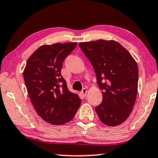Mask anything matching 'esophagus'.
<instances>
[{
    "instance_id": "esophagus-1",
    "label": "esophagus",
    "mask_w": 158,
    "mask_h": 158,
    "mask_svg": "<svg viewBox=\"0 0 158 158\" xmlns=\"http://www.w3.org/2000/svg\"><path fill=\"white\" fill-rule=\"evenodd\" d=\"M87 93V89H86V88H84V89H83L81 91V94L83 96H86Z\"/></svg>"
}]
</instances>
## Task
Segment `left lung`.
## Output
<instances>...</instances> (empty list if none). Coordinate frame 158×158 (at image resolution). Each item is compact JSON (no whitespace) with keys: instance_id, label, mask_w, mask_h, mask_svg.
Wrapping results in <instances>:
<instances>
[{"instance_id":"left-lung-1","label":"left lung","mask_w":158,"mask_h":158,"mask_svg":"<svg viewBox=\"0 0 158 158\" xmlns=\"http://www.w3.org/2000/svg\"><path fill=\"white\" fill-rule=\"evenodd\" d=\"M96 74L103 99L96 110L104 124L115 127L124 122L135 103L138 67L132 55L115 40H98L79 43Z\"/></svg>"}]
</instances>
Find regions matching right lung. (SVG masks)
<instances>
[{
    "mask_svg": "<svg viewBox=\"0 0 158 158\" xmlns=\"http://www.w3.org/2000/svg\"><path fill=\"white\" fill-rule=\"evenodd\" d=\"M77 45V43L42 45L28 59L23 73L32 105L51 124L71 121L80 106L78 94L69 91L61 75L62 62Z\"/></svg>",
    "mask_w": 158,
    "mask_h": 158,
    "instance_id": "right-lung-1",
    "label": "right lung"
}]
</instances>
